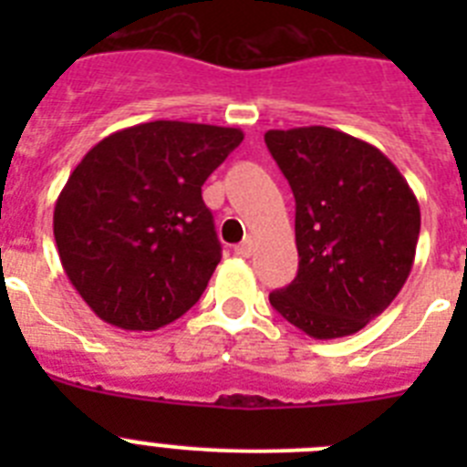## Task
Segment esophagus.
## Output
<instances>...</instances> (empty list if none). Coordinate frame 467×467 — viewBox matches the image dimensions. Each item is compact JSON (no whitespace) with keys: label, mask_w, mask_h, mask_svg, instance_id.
I'll use <instances>...</instances> for the list:
<instances>
[{"label":"esophagus","mask_w":467,"mask_h":467,"mask_svg":"<svg viewBox=\"0 0 467 467\" xmlns=\"http://www.w3.org/2000/svg\"><path fill=\"white\" fill-rule=\"evenodd\" d=\"M234 253H236L238 257H250V254H253V238H245L243 243H238V245L234 247Z\"/></svg>","instance_id":"1"}]
</instances>
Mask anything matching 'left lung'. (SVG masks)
Instances as JSON below:
<instances>
[{"label":"left lung","mask_w":467,"mask_h":467,"mask_svg":"<svg viewBox=\"0 0 467 467\" xmlns=\"http://www.w3.org/2000/svg\"><path fill=\"white\" fill-rule=\"evenodd\" d=\"M295 193L299 271L271 306L313 339H339L386 311L407 283L420 231L414 192L386 154L325 126L269 130Z\"/></svg>","instance_id":"1"}]
</instances>
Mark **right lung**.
<instances>
[{"label": "right lung", "mask_w": 467, "mask_h": 467, "mask_svg": "<svg viewBox=\"0 0 467 467\" xmlns=\"http://www.w3.org/2000/svg\"><path fill=\"white\" fill-rule=\"evenodd\" d=\"M241 142V128L150 121L81 159L56 201L53 236L95 316L151 332L201 299L222 259L201 187Z\"/></svg>", "instance_id": "add662e5"}]
</instances>
